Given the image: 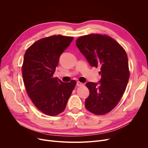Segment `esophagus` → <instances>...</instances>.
I'll return each instance as SVG.
<instances>
[{"label": "esophagus", "instance_id": "1", "mask_svg": "<svg viewBox=\"0 0 148 148\" xmlns=\"http://www.w3.org/2000/svg\"><path fill=\"white\" fill-rule=\"evenodd\" d=\"M77 86H79H79H84V84L81 83V82H77Z\"/></svg>", "mask_w": 148, "mask_h": 148}]
</instances>
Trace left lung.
<instances>
[{"label":"left lung","instance_id":"8db88e82","mask_svg":"<svg viewBox=\"0 0 148 148\" xmlns=\"http://www.w3.org/2000/svg\"><path fill=\"white\" fill-rule=\"evenodd\" d=\"M76 45L91 66L99 67L98 83L88 82L89 95L85 107L90 112L102 115L116 106L125 90L130 73L127 54L109 36L90 34L80 36Z\"/></svg>","mask_w":148,"mask_h":148}]
</instances>
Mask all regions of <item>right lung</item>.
I'll use <instances>...</instances> for the list:
<instances>
[{
  "label": "right lung",
  "mask_w": 148,
  "mask_h": 148,
  "mask_svg": "<svg viewBox=\"0 0 148 148\" xmlns=\"http://www.w3.org/2000/svg\"><path fill=\"white\" fill-rule=\"evenodd\" d=\"M74 37L53 35L36 41L26 50L22 66L26 92L32 103L44 114L56 116L63 112L76 84L64 83L53 74L59 58Z\"/></svg>",
  "instance_id": "add662e5"
}]
</instances>
